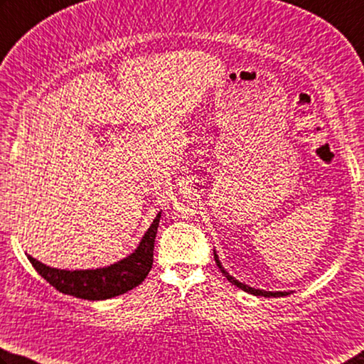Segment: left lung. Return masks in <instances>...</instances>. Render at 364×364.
Listing matches in <instances>:
<instances>
[{
    "mask_svg": "<svg viewBox=\"0 0 364 364\" xmlns=\"http://www.w3.org/2000/svg\"><path fill=\"white\" fill-rule=\"evenodd\" d=\"M215 261H216V266L220 267V270L223 272V275L226 277V279L232 283V285H235L237 288H240V289H243V291H247V293H250V294H255V296H264V297H282V296H288V294H291V291H264V289H256V288H251V287H248V285H245V283H242V282H239V280H235L232 275H229L226 270H224V267L221 266V262H220V257H218V255H216V251H215Z\"/></svg>",
    "mask_w": 364,
    "mask_h": 364,
    "instance_id": "obj_1",
    "label": "left lung"
}]
</instances>
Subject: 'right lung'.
Returning <instances> with one entry per match:
<instances>
[{"instance_id":"add662e5","label":"right lung","mask_w":364,"mask_h":364,"mask_svg":"<svg viewBox=\"0 0 364 364\" xmlns=\"http://www.w3.org/2000/svg\"><path fill=\"white\" fill-rule=\"evenodd\" d=\"M159 221L161 211L154 218L149 229L144 232L134 253L108 267L65 270L49 267L30 255L26 256H28L31 266L36 269V272L60 293L87 301L109 299V297L130 291L146 279L151 267H153L154 240Z\"/></svg>"}]
</instances>
